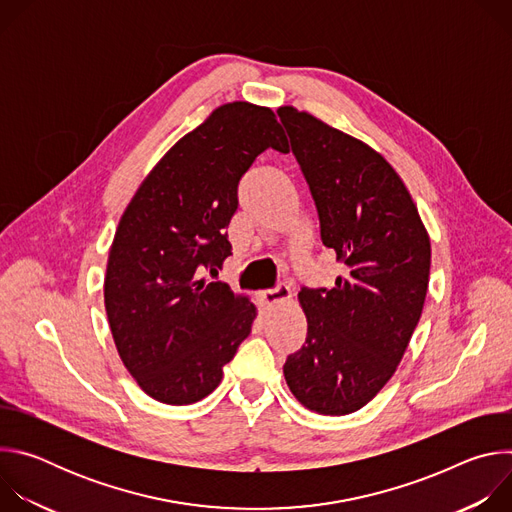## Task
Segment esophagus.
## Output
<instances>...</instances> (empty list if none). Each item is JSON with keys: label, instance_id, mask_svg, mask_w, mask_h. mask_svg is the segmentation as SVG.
I'll use <instances>...</instances> for the list:
<instances>
[{"label": "esophagus", "instance_id": "1", "mask_svg": "<svg viewBox=\"0 0 512 512\" xmlns=\"http://www.w3.org/2000/svg\"><path fill=\"white\" fill-rule=\"evenodd\" d=\"M289 300H291V289L281 283L275 289L261 291V294H259V308L263 312H267V310H273L279 304H287Z\"/></svg>", "mask_w": 512, "mask_h": 512}]
</instances>
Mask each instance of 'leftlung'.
Returning a JSON list of instances; mask_svg holds the SVG:
<instances>
[{
	"label": "left lung",
	"mask_w": 512,
	"mask_h": 512,
	"mask_svg": "<svg viewBox=\"0 0 512 512\" xmlns=\"http://www.w3.org/2000/svg\"><path fill=\"white\" fill-rule=\"evenodd\" d=\"M277 113L316 200L322 243L346 265L336 287L298 294L308 334L283 375L306 409L348 415L399 367L423 310L431 243L407 186L377 150L308 111Z\"/></svg>",
	"instance_id": "obj_1"
}]
</instances>
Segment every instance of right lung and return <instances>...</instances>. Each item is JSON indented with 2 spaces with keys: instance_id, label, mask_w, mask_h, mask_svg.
Returning <instances> with one entry per match:
<instances>
[{
  "instance_id": "1",
  "label": "right lung",
  "mask_w": 512,
  "mask_h": 512,
  "mask_svg": "<svg viewBox=\"0 0 512 512\" xmlns=\"http://www.w3.org/2000/svg\"><path fill=\"white\" fill-rule=\"evenodd\" d=\"M267 148L289 152L269 107H216L162 156L121 214L103 285L107 320L125 369L160 403L210 395L257 318L247 296L200 275L231 255L225 229L239 180Z\"/></svg>"
}]
</instances>
